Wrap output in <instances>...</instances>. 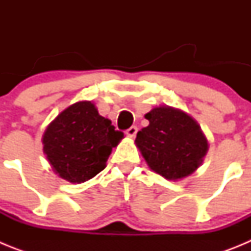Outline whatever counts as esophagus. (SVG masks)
Masks as SVG:
<instances>
[{"label":"esophagus","instance_id":"obj_1","mask_svg":"<svg viewBox=\"0 0 251 251\" xmlns=\"http://www.w3.org/2000/svg\"><path fill=\"white\" fill-rule=\"evenodd\" d=\"M137 132H138V128H137L136 126H132V127L128 128V129L126 130V134H127V137H129V138H133V137H136Z\"/></svg>","mask_w":251,"mask_h":251}]
</instances>
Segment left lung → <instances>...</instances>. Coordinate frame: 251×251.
<instances>
[{
  "label": "left lung",
  "mask_w": 251,
  "mask_h": 251,
  "mask_svg": "<svg viewBox=\"0 0 251 251\" xmlns=\"http://www.w3.org/2000/svg\"><path fill=\"white\" fill-rule=\"evenodd\" d=\"M150 124L137 133L136 145L147 165L166 179H182L202 163L208 143L192 117L168 105L145 115Z\"/></svg>",
  "instance_id": "obj_1"
}]
</instances>
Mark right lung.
Segmentation results:
<instances>
[{
    "label": "right lung",
    "instance_id": "add662e5",
    "mask_svg": "<svg viewBox=\"0 0 251 251\" xmlns=\"http://www.w3.org/2000/svg\"><path fill=\"white\" fill-rule=\"evenodd\" d=\"M123 137L92 101H77L48 126L44 153L57 176L81 183L105 168L110 152Z\"/></svg>",
    "mask_w": 251,
    "mask_h": 251
}]
</instances>
